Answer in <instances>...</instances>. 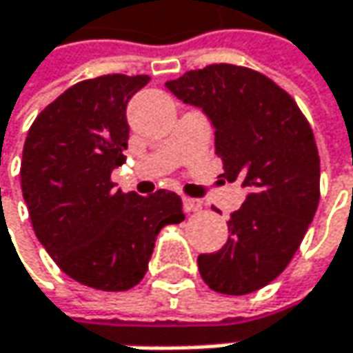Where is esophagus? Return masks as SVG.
Returning <instances> with one entry per match:
<instances>
[{"mask_svg": "<svg viewBox=\"0 0 353 353\" xmlns=\"http://www.w3.org/2000/svg\"><path fill=\"white\" fill-rule=\"evenodd\" d=\"M183 208H185V212H199L201 208H203V203L199 201V199H183Z\"/></svg>", "mask_w": 353, "mask_h": 353, "instance_id": "obj_1", "label": "esophagus"}]
</instances>
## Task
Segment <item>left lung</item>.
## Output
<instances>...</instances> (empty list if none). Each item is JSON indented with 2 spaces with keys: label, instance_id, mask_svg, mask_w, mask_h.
I'll return each mask as SVG.
<instances>
[{
  "label": "left lung",
  "instance_id": "1",
  "mask_svg": "<svg viewBox=\"0 0 353 353\" xmlns=\"http://www.w3.org/2000/svg\"><path fill=\"white\" fill-rule=\"evenodd\" d=\"M203 109L228 183L242 181L244 204L230 214L221 250L199 256L208 288L228 296L260 290L290 264L320 203V157L306 117L266 75L228 63L168 81Z\"/></svg>",
  "mask_w": 353,
  "mask_h": 353
}]
</instances>
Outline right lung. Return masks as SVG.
I'll return each mask as SVG.
<instances>
[{"mask_svg":"<svg viewBox=\"0 0 353 353\" xmlns=\"http://www.w3.org/2000/svg\"><path fill=\"white\" fill-rule=\"evenodd\" d=\"M147 83L81 81L37 115L23 145L21 190L35 236L63 272L95 290L137 286L161 228L185 221L179 194H125L111 181L125 163L127 103Z\"/></svg>","mask_w":353,"mask_h":353,"instance_id":"add662e5","label":"right lung"}]
</instances>
